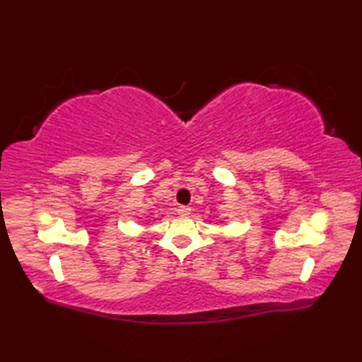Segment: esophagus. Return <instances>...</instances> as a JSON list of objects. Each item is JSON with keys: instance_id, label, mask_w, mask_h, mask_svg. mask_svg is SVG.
<instances>
[{"instance_id": "1", "label": "esophagus", "mask_w": 362, "mask_h": 362, "mask_svg": "<svg viewBox=\"0 0 362 362\" xmlns=\"http://www.w3.org/2000/svg\"><path fill=\"white\" fill-rule=\"evenodd\" d=\"M177 211H179V214H182V216H188V214L191 213V209L187 205H180L179 210H177Z\"/></svg>"}]
</instances>
